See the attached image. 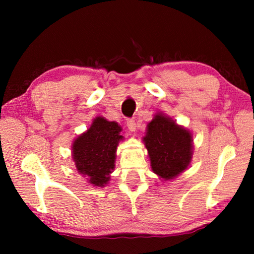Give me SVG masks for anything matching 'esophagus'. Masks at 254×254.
<instances>
[{
	"label": "esophagus",
	"instance_id": "obj_1",
	"mask_svg": "<svg viewBox=\"0 0 254 254\" xmlns=\"http://www.w3.org/2000/svg\"><path fill=\"white\" fill-rule=\"evenodd\" d=\"M127 128L130 131H135V128H136V123H135V121L133 119H128L127 121Z\"/></svg>",
	"mask_w": 254,
	"mask_h": 254
}]
</instances>
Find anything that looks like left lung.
I'll return each mask as SVG.
<instances>
[{
  "label": "left lung",
  "instance_id": "8db88e82",
  "mask_svg": "<svg viewBox=\"0 0 254 254\" xmlns=\"http://www.w3.org/2000/svg\"><path fill=\"white\" fill-rule=\"evenodd\" d=\"M143 141L153 173L163 179H173L190 162L191 134L169 118L158 114L148 124Z\"/></svg>",
  "mask_w": 254,
  "mask_h": 254
}]
</instances>
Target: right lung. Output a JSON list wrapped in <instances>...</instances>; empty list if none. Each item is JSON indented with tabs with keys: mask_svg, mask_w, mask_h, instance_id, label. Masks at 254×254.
I'll return each instance as SVG.
<instances>
[{
	"mask_svg": "<svg viewBox=\"0 0 254 254\" xmlns=\"http://www.w3.org/2000/svg\"><path fill=\"white\" fill-rule=\"evenodd\" d=\"M121 127L118 123L109 122L103 118L94 120L87 132L79 135L72 144V158L77 171L88 176V183L104 187L114 169L115 152Z\"/></svg>",
	"mask_w": 254,
	"mask_h": 254,
	"instance_id": "right-lung-1",
	"label": "right lung"
}]
</instances>
